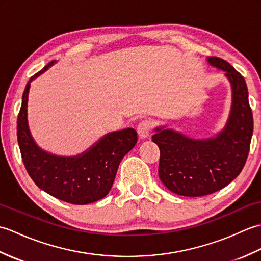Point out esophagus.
I'll use <instances>...</instances> for the list:
<instances>
[{"mask_svg": "<svg viewBox=\"0 0 261 261\" xmlns=\"http://www.w3.org/2000/svg\"><path fill=\"white\" fill-rule=\"evenodd\" d=\"M153 126H154L153 121L146 119V120H142L140 123L138 124L137 131L141 138H146L148 136H150V134L153 130Z\"/></svg>", "mask_w": 261, "mask_h": 261, "instance_id": "34e87169", "label": "esophagus"}]
</instances>
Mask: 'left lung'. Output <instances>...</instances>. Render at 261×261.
<instances>
[{
  "mask_svg": "<svg viewBox=\"0 0 261 261\" xmlns=\"http://www.w3.org/2000/svg\"><path fill=\"white\" fill-rule=\"evenodd\" d=\"M208 63L224 70L232 85L233 101L225 129L203 141L169 129H156L152 136L160 150L159 178L181 196H205L225 187L241 173L250 150L253 116L246 81L222 58L210 57Z\"/></svg>",
  "mask_w": 261,
  "mask_h": 261,
  "instance_id": "8db88e82",
  "label": "left lung"
}]
</instances>
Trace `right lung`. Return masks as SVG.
Listing matches in <instances>:
<instances>
[{
  "label": "right lung",
  "instance_id": "obj_1",
  "mask_svg": "<svg viewBox=\"0 0 261 261\" xmlns=\"http://www.w3.org/2000/svg\"><path fill=\"white\" fill-rule=\"evenodd\" d=\"M53 63L31 77L22 95L16 125L22 162L31 179L42 191L64 202L85 205L108 195L122 158L137 143V131L124 129L112 132L87 152L73 158L56 157L39 149L28 129V94L31 81Z\"/></svg>",
  "mask_w": 261,
  "mask_h": 261
}]
</instances>
